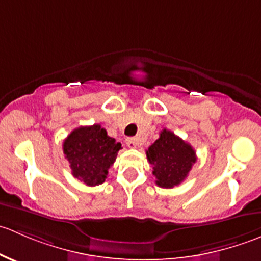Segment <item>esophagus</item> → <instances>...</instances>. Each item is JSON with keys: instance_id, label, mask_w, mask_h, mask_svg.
<instances>
[{"instance_id": "34e87169", "label": "esophagus", "mask_w": 261, "mask_h": 261, "mask_svg": "<svg viewBox=\"0 0 261 261\" xmlns=\"http://www.w3.org/2000/svg\"><path fill=\"white\" fill-rule=\"evenodd\" d=\"M126 144H127V146L131 147V149H135L136 146H139V140L138 138H127L126 139Z\"/></svg>"}]
</instances>
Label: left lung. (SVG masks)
<instances>
[{
  "label": "left lung",
  "mask_w": 261,
  "mask_h": 261,
  "mask_svg": "<svg viewBox=\"0 0 261 261\" xmlns=\"http://www.w3.org/2000/svg\"><path fill=\"white\" fill-rule=\"evenodd\" d=\"M152 165L155 183L162 188H173L187 178L192 165L197 162L194 149L172 131L164 130L159 139L146 150Z\"/></svg>",
  "instance_id": "8db88e82"
}]
</instances>
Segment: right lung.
<instances>
[{
    "mask_svg": "<svg viewBox=\"0 0 261 261\" xmlns=\"http://www.w3.org/2000/svg\"><path fill=\"white\" fill-rule=\"evenodd\" d=\"M120 149L121 144L110 138L101 125L81 126L63 143V152L72 174L89 187L106 180Z\"/></svg>",
    "mask_w": 261,
    "mask_h": 261,
    "instance_id": "right-lung-1",
    "label": "right lung"
}]
</instances>
